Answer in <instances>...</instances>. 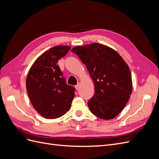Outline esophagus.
I'll list each match as a JSON object with an SVG mask.
<instances>
[{"mask_svg":"<svg viewBox=\"0 0 159 159\" xmlns=\"http://www.w3.org/2000/svg\"><path fill=\"white\" fill-rule=\"evenodd\" d=\"M75 89H76L77 90H79L80 88V84L78 83V84H77V85L75 86Z\"/></svg>","mask_w":159,"mask_h":159,"instance_id":"obj_1","label":"esophagus"}]
</instances>
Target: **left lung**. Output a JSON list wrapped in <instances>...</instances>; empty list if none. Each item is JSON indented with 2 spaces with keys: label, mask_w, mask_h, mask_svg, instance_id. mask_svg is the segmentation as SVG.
<instances>
[{
  "label": "left lung",
  "mask_w": 159,
  "mask_h": 159,
  "mask_svg": "<svg viewBox=\"0 0 159 159\" xmlns=\"http://www.w3.org/2000/svg\"><path fill=\"white\" fill-rule=\"evenodd\" d=\"M86 66L95 85V94L88 103L95 116L111 119L121 112L132 93L129 66L111 48L98 43L76 46L71 50Z\"/></svg>",
  "instance_id": "8db88e82"
}]
</instances>
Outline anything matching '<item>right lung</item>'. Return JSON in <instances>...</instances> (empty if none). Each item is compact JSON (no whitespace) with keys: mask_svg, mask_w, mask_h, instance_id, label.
<instances>
[{"mask_svg":"<svg viewBox=\"0 0 159 159\" xmlns=\"http://www.w3.org/2000/svg\"><path fill=\"white\" fill-rule=\"evenodd\" d=\"M69 46L46 51L32 64L26 78V90L34 108L42 117L56 119L69 111L75 88L66 84L57 61L69 52Z\"/></svg>","mask_w":159,"mask_h":159,"instance_id":"obj_1","label":"right lung"}]
</instances>
